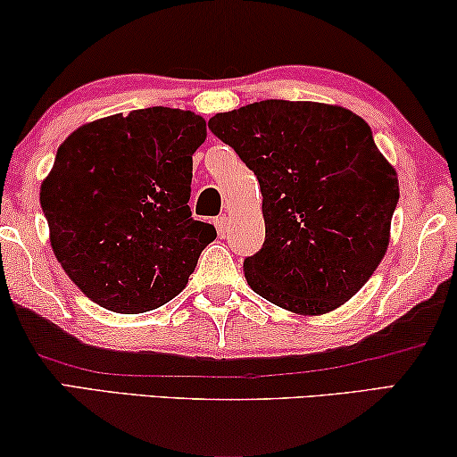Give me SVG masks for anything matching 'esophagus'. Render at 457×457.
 Listing matches in <instances>:
<instances>
[{
    "instance_id": "obj_1",
    "label": "esophagus",
    "mask_w": 457,
    "mask_h": 457,
    "mask_svg": "<svg viewBox=\"0 0 457 457\" xmlns=\"http://www.w3.org/2000/svg\"><path fill=\"white\" fill-rule=\"evenodd\" d=\"M214 227H216V230H218V235H220V237H227V235H228V228H230L228 218H227V216L216 218V220H214Z\"/></svg>"
}]
</instances>
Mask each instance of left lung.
<instances>
[{
    "mask_svg": "<svg viewBox=\"0 0 457 457\" xmlns=\"http://www.w3.org/2000/svg\"><path fill=\"white\" fill-rule=\"evenodd\" d=\"M208 127L258 177L266 239L243 262L252 289L295 314L352 299L389 245L397 172L353 112L266 99Z\"/></svg>",
    "mask_w": 457,
    "mask_h": 457,
    "instance_id": "obj_1",
    "label": "left lung"
}]
</instances>
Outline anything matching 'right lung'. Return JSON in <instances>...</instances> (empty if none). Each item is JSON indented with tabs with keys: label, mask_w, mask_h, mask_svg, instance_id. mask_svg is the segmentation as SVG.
I'll list each match as a JSON object with an SVG mask.
<instances>
[{
	"label": "right lung",
	"mask_w": 457,
	"mask_h": 457,
	"mask_svg": "<svg viewBox=\"0 0 457 457\" xmlns=\"http://www.w3.org/2000/svg\"><path fill=\"white\" fill-rule=\"evenodd\" d=\"M202 116L133 110L83 124L41 185L55 258L91 302L141 314L177 297L216 228L193 220V154Z\"/></svg>",
	"instance_id": "right-lung-1"
}]
</instances>
